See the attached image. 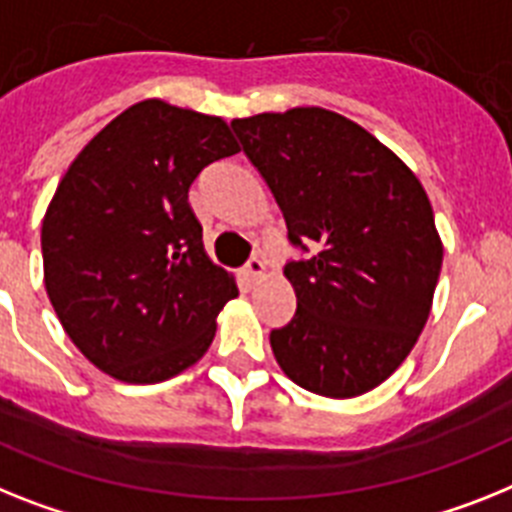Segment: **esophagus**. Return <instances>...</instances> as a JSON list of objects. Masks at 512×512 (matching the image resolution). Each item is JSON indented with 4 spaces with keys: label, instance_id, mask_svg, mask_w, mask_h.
Wrapping results in <instances>:
<instances>
[{
    "label": "esophagus",
    "instance_id": "1",
    "mask_svg": "<svg viewBox=\"0 0 512 512\" xmlns=\"http://www.w3.org/2000/svg\"><path fill=\"white\" fill-rule=\"evenodd\" d=\"M242 276H244V281H247V283L263 281V276H265V263H263V260H257V257H252V260H249V263L244 265Z\"/></svg>",
    "mask_w": 512,
    "mask_h": 512
}]
</instances>
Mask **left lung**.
I'll return each instance as SVG.
<instances>
[{"instance_id":"left-lung-1","label":"left lung","mask_w":512,"mask_h":512,"mask_svg":"<svg viewBox=\"0 0 512 512\" xmlns=\"http://www.w3.org/2000/svg\"><path fill=\"white\" fill-rule=\"evenodd\" d=\"M312 257L283 276L294 320L270 333L283 375L309 393L356 398L388 380L427 325L442 239L422 182L388 145L320 106L231 122Z\"/></svg>"}]
</instances>
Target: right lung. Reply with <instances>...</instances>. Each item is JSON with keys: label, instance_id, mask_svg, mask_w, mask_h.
<instances>
[{"label": "right lung", "instance_id": "right-lung-1", "mask_svg": "<svg viewBox=\"0 0 512 512\" xmlns=\"http://www.w3.org/2000/svg\"><path fill=\"white\" fill-rule=\"evenodd\" d=\"M239 153L229 124L145 98L70 163L41 223L44 286L80 354L119 382L153 385L205 356L239 294L203 247L197 174Z\"/></svg>", "mask_w": 512, "mask_h": 512}]
</instances>
